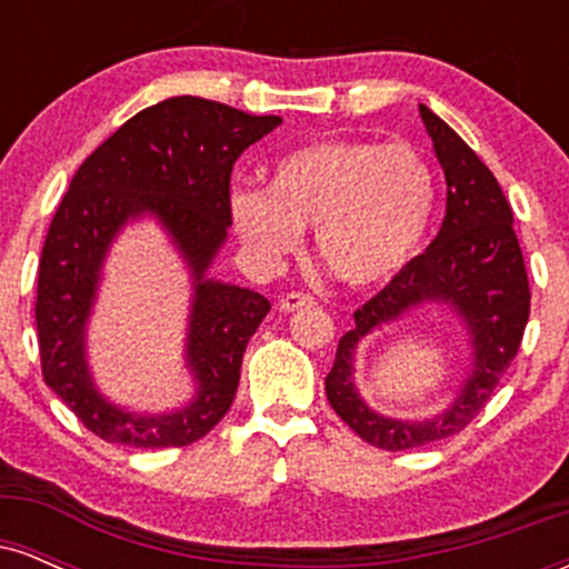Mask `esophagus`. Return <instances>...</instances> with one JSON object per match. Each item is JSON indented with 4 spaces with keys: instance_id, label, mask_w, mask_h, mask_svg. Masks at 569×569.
<instances>
[{
    "instance_id": "esophagus-1",
    "label": "esophagus",
    "mask_w": 569,
    "mask_h": 569,
    "mask_svg": "<svg viewBox=\"0 0 569 569\" xmlns=\"http://www.w3.org/2000/svg\"><path fill=\"white\" fill-rule=\"evenodd\" d=\"M312 305H316V297H312V293H305V291H289V293H283V299H280V310L283 312L305 310V307H312Z\"/></svg>"
}]
</instances>
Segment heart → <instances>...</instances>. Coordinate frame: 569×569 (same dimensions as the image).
Wrapping results in <instances>:
<instances>
[{
	"label": "heart",
	"instance_id": "obj_1",
	"mask_svg": "<svg viewBox=\"0 0 569 569\" xmlns=\"http://www.w3.org/2000/svg\"><path fill=\"white\" fill-rule=\"evenodd\" d=\"M232 224L251 251L280 259L316 227L318 257L356 289L401 276L436 213V176L407 141L323 139L276 162L270 189L230 194Z\"/></svg>",
	"mask_w": 569,
	"mask_h": 569
}]
</instances>
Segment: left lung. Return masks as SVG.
<instances>
[{
    "mask_svg": "<svg viewBox=\"0 0 569 569\" xmlns=\"http://www.w3.org/2000/svg\"><path fill=\"white\" fill-rule=\"evenodd\" d=\"M447 176V217L439 234L401 276L352 312L356 323L339 339L326 396L363 441L388 452L449 439L471 426L487 407L519 352L530 321V280L513 232V211L492 171L441 117L420 103ZM452 303L475 339V375L443 416L426 423L388 421L371 412L351 385V352L377 325L395 320L417 303Z\"/></svg>",
    "mask_w": 569,
    "mask_h": 569,
    "instance_id": "8db88e82",
    "label": "left lung"
}]
</instances>
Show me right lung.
Segmentation results:
<instances>
[{
  "mask_svg": "<svg viewBox=\"0 0 569 569\" xmlns=\"http://www.w3.org/2000/svg\"><path fill=\"white\" fill-rule=\"evenodd\" d=\"M280 122L198 96L168 98L130 117L71 179L44 238L34 318L44 382L98 439L139 449L187 447L230 411L246 345L270 302L208 280L206 270L232 224L234 160ZM141 212L163 221L196 276L188 360L201 382L199 398L162 418H136L103 402L83 363L97 270L116 230Z\"/></svg>",
  "mask_w": 569,
  "mask_h": 569,
  "instance_id": "1",
  "label": "right lung"
}]
</instances>
